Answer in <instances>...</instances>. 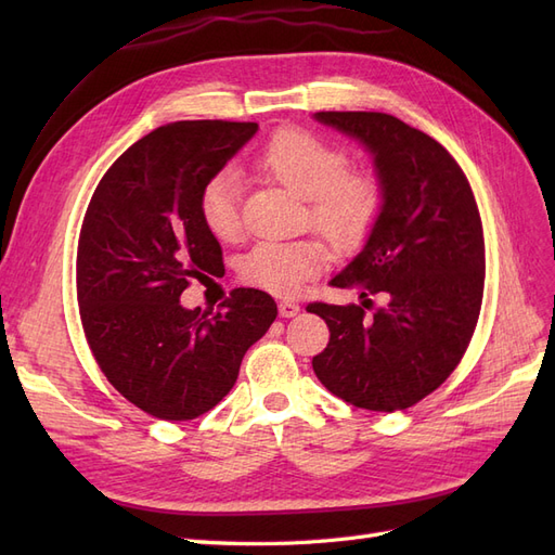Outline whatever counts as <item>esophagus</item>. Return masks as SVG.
<instances>
[{
    "label": "esophagus",
    "instance_id": "34e87169",
    "mask_svg": "<svg viewBox=\"0 0 555 555\" xmlns=\"http://www.w3.org/2000/svg\"><path fill=\"white\" fill-rule=\"evenodd\" d=\"M280 317H296L300 312V306L294 304V300H280Z\"/></svg>",
    "mask_w": 555,
    "mask_h": 555
}]
</instances>
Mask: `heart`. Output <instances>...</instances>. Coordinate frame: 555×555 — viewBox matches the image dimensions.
I'll return each mask as SVG.
<instances>
[{
  "mask_svg": "<svg viewBox=\"0 0 555 555\" xmlns=\"http://www.w3.org/2000/svg\"><path fill=\"white\" fill-rule=\"evenodd\" d=\"M259 169L294 194L308 201L310 224L335 247H357L371 233L379 208L382 184L367 171H349L340 145L304 129H280L261 153ZM198 212L217 241H233L241 233V184L233 171L215 173L201 190ZM326 247L314 241H263L251 247L241 278L275 296H294L324 271Z\"/></svg>",
  "mask_w": 555,
  "mask_h": 555,
  "instance_id": "1",
  "label": "heart"
}]
</instances>
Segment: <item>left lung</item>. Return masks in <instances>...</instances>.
<instances>
[{
	"label": "left lung",
	"mask_w": 555,
	"mask_h": 555,
	"mask_svg": "<svg viewBox=\"0 0 555 555\" xmlns=\"http://www.w3.org/2000/svg\"><path fill=\"white\" fill-rule=\"evenodd\" d=\"M314 120L357 139L382 184L363 249L331 280L359 289L361 306H308L331 331L314 375L357 408L408 410L453 373L477 326L486 273L477 201L456 159L393 115L322 111ZM375 293L385 308L367 318Z\"/></svg>",
	"instance_id": "1"
}]
</instances>
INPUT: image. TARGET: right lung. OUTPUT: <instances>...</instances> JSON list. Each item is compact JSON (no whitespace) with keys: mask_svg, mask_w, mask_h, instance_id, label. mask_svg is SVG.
<instances>
[{"mask_svg":"<svg viewBox=\"0 0 555 555\" xmlns=\"http://www.w3.org/2000/svg\"><path fill=\"white\" fill-rule=\"evenodd\" d=\"M257 129L182 120L150 131L115 159L82 220L76 287L88 345L117 391L166 422L212 410L278 317L259 289H236L212 317L180 306L190 278L222 268L201 190Z\"/></svg>","mask_w":555,"mask_h":555,"instance_id":"1","label":"right lung"}]
</instances>
